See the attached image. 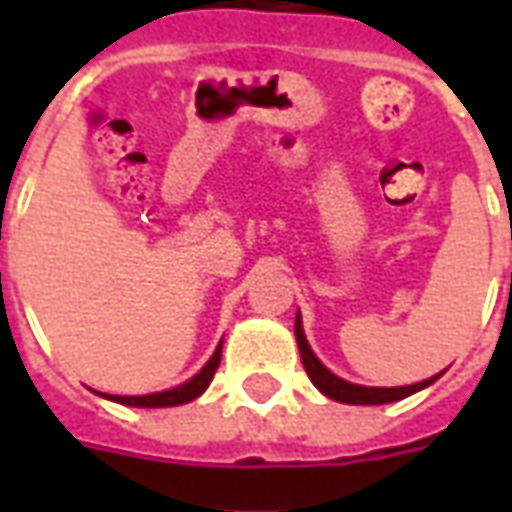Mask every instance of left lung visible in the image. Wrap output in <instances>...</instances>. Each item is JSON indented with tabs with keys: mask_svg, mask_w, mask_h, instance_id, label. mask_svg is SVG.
Wrapping results in <instances>:
<instances>
[{
	"mask_svg": "<svg viewBox=\"0 0 512 512\" xmlns=\"http://www.w3.org/2000/svg\"><path fill=\"white\" fill-rule=\"evenodd\" d=\"M296 343H299V354L301 362H304V370L307 376L323 395L332 397V400H340V403H351V406H381V403H395V400H403V397L414 395L419 389H425L428 384H433L436 378L433 376L428 381H419V384L411 386H359V384H348L343 378H337L332 370H326L321 365V359L312 354L310 343L304 337V329H301V318H296Z\"/></svg>",
	"mask_w": 512,
	"mask_h": 512,
	"instance_id": "1",
	"label": "left lung"
}]
</instances>
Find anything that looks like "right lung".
<instances>
[{"label":"right lung","mask_w":512,"mask_h":512,"mask_svg":"<svg viewBox=\"0 0 512 512\" xmlns=\"http://www.w3.org/2000/svg\"><path fill=\"white\" fill-rule=\"evenodd\" d=\"M219 359H222V343L213 351V356L208 359V365L202 367L197 376L186 381V384L175 386V389H167V392H156V395H139V397H126V395H109V400L115 403H123V406H139V408H158V406H180V403H189L194 397H200L208 384H211L213 373L219 367Z\"/></svg>","instance_id":"add662e5"}]
</instances>
